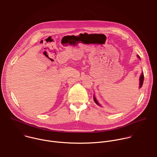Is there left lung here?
<instances>
[{
  "instance_id": "8db88e82",
  "label": "left lung",
  "mask_w": 157,
  "mask_h": 157,
  "mask_svg": "<svg viewBox=\"0 0 157 157\" xmlns=\"http://www.w3.org/2000/svg\"><path fill=\"white\" fill-rule=\"evenodd\" d=\"M137 57L139 58V56H137ZM144 73H142V74H141V75H140V86H139V87L140 88L141 87H142V84H143V81H144ZM94 101H95V102L97 104V105H99V103H98V101H97V100H96V98H95V97H94Z\"/></svg>"
}]
</instances>
